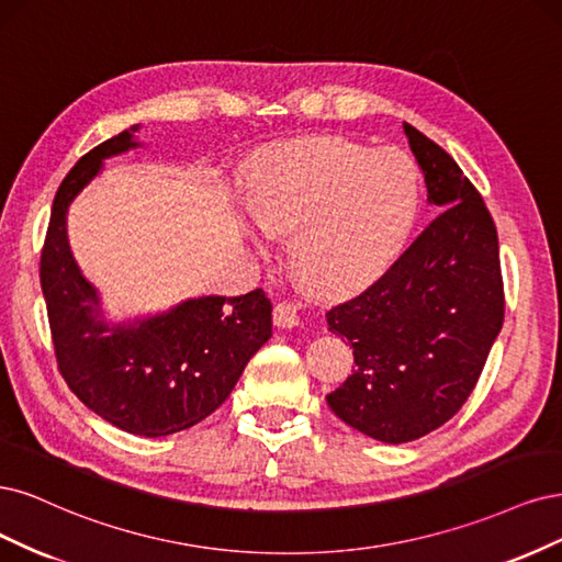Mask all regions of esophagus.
I'll use <instances>...</instances> for the list:
<instances>
[{"label": "esophagus", "mask_w": 562, "mask_h": 562, "mask_svg": "<svg viewBox=\"0 0 562 562\" xmlns=\"http://www.w3.org/2000/svg\"><path fill=\"white\" fill-rule=\"evenodd\" d=\"M273 322L278 324L280 329H292V327H296V324L301 322L296 305H294L292 301H280V303L273 307Z\"/></svg>", "instance_id": "obj_1"}]
</instances>
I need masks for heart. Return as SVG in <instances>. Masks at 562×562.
<instances>
[{
  "instance_id": "obj_1",
  "label": "heart",
  "mask_w": 562,
  "mask_h": 562,
  "mask_svg": "<svg viewBox=\"0 0 562 562\" xmlns=\"http://www.w3.org/2000/svg\"><path fill=\"white\" fill-rule=\"evenodd\" d=\"M420 179L400 149L371 151L342 137H305L259 156L247 207L268 235L294 233L303 282L348 294L378 276L418 212Z\"/></svg>"
}]
</instances>
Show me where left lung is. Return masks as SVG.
Listing matches in <instances>:
<instances>
[{
	"mask_svg": "<svg viewBox=\"0 0 562 562\" xmlns=\"http://www.w3.org/2000/svg\"><path fill=\"white\" fill-rule=\"evenodd\" d=\"M404 133L427 201L441 212L371 286L327 313L357 364L327 402L342 423L385 443L420 439L462 408L504 322L491 212L437 142L411 123Z\"/></svg>",
	"mask_w": 562,
	"mask_h": 562,
	"instance_id": "1",
	"label": "left lung"
}]
</instances>
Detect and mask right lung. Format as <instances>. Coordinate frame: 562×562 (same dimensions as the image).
Segmentation results:
<instances>
[{
	"mask_svg": "<svg viewBox=\"0 0 562 562\" xmlns=\"http://www.w3.org/2000/svg\"><path fill=\"white\" fill-rule=\"evenodd\" d=\"M131 131L98 144L67 172L50 210L40 280L58 369L69 390L114 427L168 437L220 408L247 361L270 338L273 305L263 289L201 296L170 313L110 327L100 299L67 245V207L102 160L135 149Z\"/></svg>",
	"mask_w": 562,
	"mask_h": 562,
	"instance_id": "right-lung-1",
	"label": "right lung"
}]
</instances>
